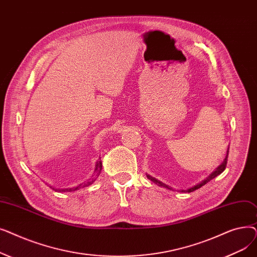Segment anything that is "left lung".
Segmentation results:
<instances>
[{
	"instance_id": "8db88e82",
	"label": "left lung",
	"mask_w": 257,
	"mask_h": 257,
	"mask_svg": "<svg viewBox=\"0 0 257 257\" xmlns=\"http://www.w3.org/2000/svg\"><path fill=\"white\" fill-rule=\"evenodd\" d=\"M228 152H229V148H228V150H227V153H226V157H225V159L223 160V163L215 169L208 177H206L204 180H202L201 182H199L198 184H196V185H194V186H192V187H190V188H187V190H179V192H181V193H192V192H194V191H196V190H198V188H200L201 186H203V185H205L207 182H209L210 180H212L213 178H215L217 176H219V175L221 174V173H223L224 172V170L226 169V165H227V158H228ZM147 177L149 178L151 181H153L155 184H157V185H159V186H161V187H165V188H168V190H172V191H174L173 188L171 187V186H169V185H167V184H165L164 182H161V181H159L158 179H156V178H154V177H152V176H150V175H147Z\"/></svg>"
}]
</instances>
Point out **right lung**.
<instances>
[{"mask_svg": "<svg viewBox=\"0 0 257 257\" xmlns=\"http://www.w3.org/2000/svg\"><path fill=\"white\" fill-rule=\"evenodd\" d=\"M101 171H102V160H98L96 163V167H94V172H93L92 177H91V179H89V181H87L86 183H83V184H80L79 186H77L75 188H65V190H61V191L59 190V191L60 192H74V191L79 190V188H81V187L88 186V185L92 184L94 181H96V179L99 177V175L101 174Z\"/></svg>", "mask_w": 257, "mask_h": 257, "instance_id": "obj_1", "label": "right lung"}]
</instances>
